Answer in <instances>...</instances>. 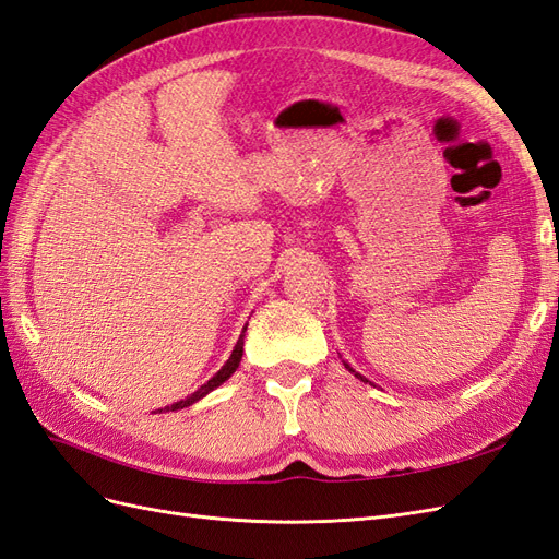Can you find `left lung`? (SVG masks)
Here are the masks:
<instances>
[{
    "label": "left lung",
    "mask_w": 559,
    "mask_h": 559,
    "mask_svg": "<svg viewBox=\"0 0 559 559\" xmlns=\"http://www.w3.org/2000/svg\"><path fill=\"white\" fill-rule=\"evenodd\" d=\"M346 370H350V368H348V365H346ZM350 372H354V370H350ZM356 377H360V374H356ZM360 379H362V381H368V379H365V377H360Z\"/></svg>",
    "instance_id": "obj_1"
}]
</instances>
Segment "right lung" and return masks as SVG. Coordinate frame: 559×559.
<instances>
[{"mask_svg":"<svg viewBox=\"0 0 559 559\" xmlns=\"http://www.w3.org/2000/svg\"><path fill=\"white\" fill-rule=\"evenodd\" d=\"M243 337H246V330H243V334H241V337H238V342H236V348L231 350V358L227 360V365H225V368H222L211 381H209V384H203L197 393H191L189 397H187V401H180V403H175V405H170V407H166V409H182V407H187V405H191V403H197V401H201V397L205 395V393H211L213 389H217L219 384H222V381H227L234 372H236V368H238V362H241V356H243ZM158 412H162V409H158Z\"/></svg>","mask_w":559,"mask_h":559,"instance_id":"right-lung-1","label":"right lung"}]
</instances>
